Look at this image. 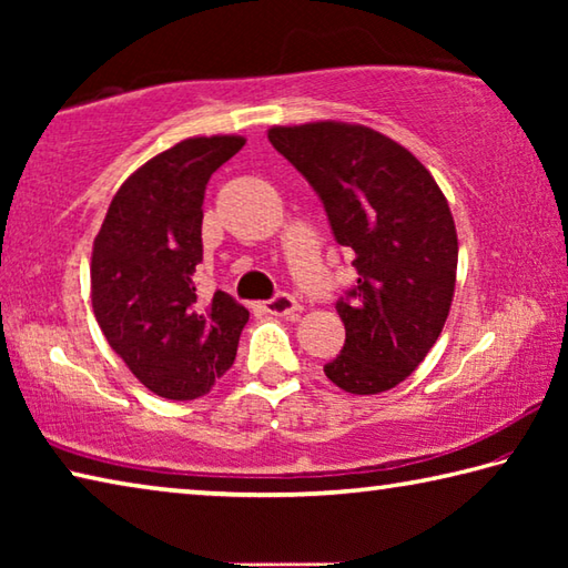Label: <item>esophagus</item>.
Instances as JSON below:
<instances>
[{
  "mask_svg": "<svg viewBox=\"0 0 568 568\" xmlns=\"http://www.w3.org/2000/svg\"><path fill=\"white\" fill-rule=\"evenodd\" d=\"M261 307H263L265 313H271V315H285V318H295L297 311H301V305H297L295 297L287 295V293L273 295L271 301H265Z\"/></svg>",
  "mask_w": 568,
  "mask_h": 568,
  "instance_id": "esophagus-1",
  "label": "esophagus"
}]
</instances>
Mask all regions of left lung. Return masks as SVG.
Returning <instances> with one entry per match:
<instances>
[{
	"label": "left lung",
	"mask_w": 568,
	"mask_h": 568,
	"mask_svg": "<svg viewBox=\"0 0 568 568\" xmlns=\"http://www.w3.org/2000/svg\"><path fill=\"white\" fill-rule=\"evenodd\" d=\"M267 140L355 255L358 283L335 303L345 343L325 376L355 396L396 388L434 348L454 297L458 240L444 192L406 148L361 124L273 128Z\"/></svg>",
	"instance_id": "8db88e82"
}]
</instances>
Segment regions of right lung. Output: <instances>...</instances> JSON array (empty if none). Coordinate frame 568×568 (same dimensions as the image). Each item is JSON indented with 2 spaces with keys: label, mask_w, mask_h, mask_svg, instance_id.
Masks as SVG:
<instances>
[{
  "label": "right lung",
  "mask_w": 568,
  "mask_h": 568,
  "mask_svg": "<svg viewBox=\"0 0 568 568\" xmlns=\"http://www.w3.org/2000/svg\"><path fill=\"white\" fill-rule=\"evenodd\" d=\"M243 138H192L145 162L112 197L92 250V307L112 351L170 400L205 396L233 368L250 313L215 291L200 301L203 200Z\"/></svg>",
  "instance_id": "obj_1"
}]
</instances>
